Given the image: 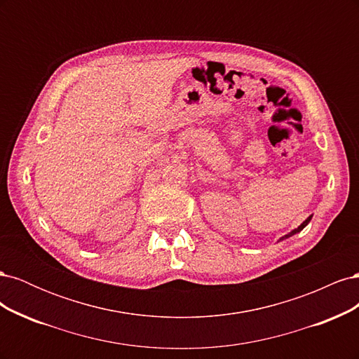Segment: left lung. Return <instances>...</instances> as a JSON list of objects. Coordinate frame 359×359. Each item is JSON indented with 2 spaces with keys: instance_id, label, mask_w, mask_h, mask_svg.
Returning a JSON list of instances; mask_svg holds the SVG:
<instances>
[{
  "instance_id": "1",
  "label": "left lung",
  "mask_w": 359,
  "mask_h": 359,
  "mask_svg": "<svg viewBox=\"0 0 359 359\" xmlns=\"http://www.w3.org/2000/svg\"><path fill=\"white\" fill-rule=\"evenodd\" d=\"M311 217H313V215H310V217H307V220H304V222H302V223H301V224H299V226H298V227H297V229H293V231H292V232H289V233H287V235H285V236H281V238H280V240H278V241H283V240H286V238H289V236H292V235H295V233H298V232H301V231H302V229H304V227H306V226H307V224H309V223H310V220H311Z\"/></svg>"
}]
</instances>
